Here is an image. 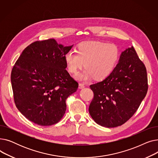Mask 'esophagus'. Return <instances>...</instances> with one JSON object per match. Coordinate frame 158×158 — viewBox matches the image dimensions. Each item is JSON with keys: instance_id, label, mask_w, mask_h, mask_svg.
Masks as SVG:
<instances>
[{"instance_id": "34e87169", "label": "esophagus", "mask_w": 158, "mask_h": 158, "mask_svg": "<svg viewBox=\"0 0 158 158\" xmlns=\"http://www.w3.org/2000/svg\"><path fill=\"white\" fill-rule=\"evenodd\" d=\"M85 88V85L84 84H82V83H79V88L82 89V88Z\"/></svg>"}]
</instances>
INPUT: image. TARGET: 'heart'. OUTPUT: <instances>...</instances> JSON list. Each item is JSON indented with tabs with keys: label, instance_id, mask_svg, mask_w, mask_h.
I'll list each match as a JSON object with an SVG mask.
<instances>
[{
	"label": "heart",
	"instance_id": "b5f03b06",
	"mask_svg": "<svg viewBox=\"0 0 158 158\" xmlns=\"http://www.w3.org/2000/svg\"><path fill=\"white\" fill-rule=\"evenodd\" d=\"M118 58L117 46L101 41L82 42L77 46V52L70 50L64 56L68 70L72 73H78L85 64L86 69L76 77L80 80L106 78L113 70Z\"/></svg>",
	"mask_w": 158,
	"mask_h": 158
}]
</instances>
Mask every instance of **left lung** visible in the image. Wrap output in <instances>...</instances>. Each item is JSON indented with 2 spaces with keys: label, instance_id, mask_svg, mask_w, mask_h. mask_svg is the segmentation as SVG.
<instances>
[{
  "label": "left lung",
  "instance_id": "left-lung-1",
  "mask_svg": "<svg viewBox=\"0 0 158 158\" xmlns=\"http://www.w3.org/2000/svg\"><path fill=\"white\" fill-rule=\"evenodd\" d=\"M89 87L94 96L89 112L94 121L105 127L122 126L134 115L147 93L145 66L134 47L128 48L110 76Z\"/></svg>",
  "mask_w": 158,
  "mask_h": 158
}]
</instances>
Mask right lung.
Listing matches in <instances>:
<instances>
[{
  "label": "right lung",
  "instance_id": "obj_1",
  "mask_svg": "<svg viewBox=\"0 0 158 158\" xmlns=\"http://www.w3.org/2000/svg\"><path fill=\"white\" fill-rule=\"evenodd\" d=\"M72 47L58 45L54 39L36 41L14 64L11 81L15 104L25 117L39 126L59 122L66 99L78 88L66 70L64 56Z\"/></svg>",
  "mask_w": 158,
  "mask_h": 158
}]
</instances>
